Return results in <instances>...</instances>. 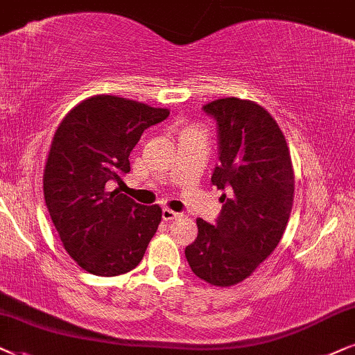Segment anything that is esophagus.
I'll return each instance as SVG.
<instances>
[{"label": "esophagus", "mask_w": 355, "mask_h": 355, "mask_svg": "<svg viewBox=\"0 0 355 355\" xmlns=\"http://www.w3.org/2000/svg\"><path fill=\"white\" fill-rule=\"evenodd\" d=\"M178 216H180V214H178V212L172 211V209H164L162 211V219L164 220H173V219H177Z\"/></svg>", "instance_id": "34e87169"}]
</instances>
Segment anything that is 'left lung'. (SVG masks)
<instances>
[{"label": "left lung", "instance_id": "obj_1", "mask_svg": "<svg viewBox=\"0 0 355 355\" xmlns=\"http://www.w3.org/2000/svg\"><path fill=\"white\" fill-rule=\"evenodd\" d=\"M202 108L219 126L220 164L211 182L224 191V205L216 225L196 219L198 237L185 254L200 279L230 287L281 242L294 205V167L284 133L259 103L225 97Z\"/></svg>", "mask_w": 355, "mask_h": 355}]
</instances>
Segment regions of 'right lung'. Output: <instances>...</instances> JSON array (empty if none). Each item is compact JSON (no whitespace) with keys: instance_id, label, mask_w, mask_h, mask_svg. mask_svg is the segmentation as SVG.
Returning <instances> with one entry per match:
<instances>
[{"instance_id":"obj_1","label":"right lung","mask_w":355,"mask_h":355,"mask_svg":"<svg viewBox=\"0 0 355 355\" xmlns=\"http://www.w3.org/2000/svg\"><path fill=\"white\" fill-rule=\"evenodd\" d=\"M168 108L118 96H92L71 108L51 141L44 196L71 258L96 276L130 272L143 259L162 219L159 205L143 206L110 191L130 172V153Z\"/></svg>"}]
</instances>
